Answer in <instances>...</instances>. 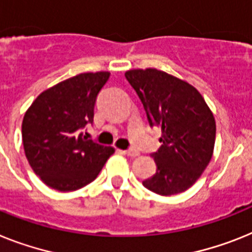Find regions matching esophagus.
Masks as SVG:
<instances>
[{
    "mask_svg": "<svg viewBox=\"0 0 252 252\" xmlns=\"http://www.w3.org/2000/svg\"><path fill=\"white\" fill-rule=\"evenodd\" d=\"M124 152H126V155L130 156V158H136V156L139 155V152L137 151V150H134V149L126 150V151H124Z\"/></svg>",
    "mask_w": 252,
    "mask_h": 252,
    "instance_id": "34e87169",
    "label": "esophagus"
}]
</instances>
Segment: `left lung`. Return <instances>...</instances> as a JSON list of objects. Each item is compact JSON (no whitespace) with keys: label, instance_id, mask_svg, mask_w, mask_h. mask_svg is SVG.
Returning a JSON list of instances; mask_svg holds the SVG:
<instances>
[{"label":"left lung","instance_id":"1","mask_svg":"<svg viewBox=\"0 0 252 252\" xmlns=\"http://www.w3.org/2000/svg\"><path fill=\"white\" fill-rule=\"evenodd\" d=\"M126 78L142 101L150 126H161V146L151 155L158 169L143 186L161 196L185 192L211 160L214 115L193 86L165 71L133 69Z\"/></svg>","mask_w":252,"mask_h":252}]
</instances>
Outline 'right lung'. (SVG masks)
I'll return each mask as SVG.
<instances>
[{
  "instance_id": "obj_1",
  "label": "right lung",
  "mask_w": 252,
  "mask_h": 252,
  "mask_svg": "<svg viewBox=\"0 0 252 252\" xmlns=\"http://www.w3.org/2000/svg\"><path fill=\"white\" fill-rule=\"evenodd\" d=\"M109 77V71H97L69 78L42 92L27 110L22 124L25 156L48 187L61 192L84 187L114 154L113 147L82 132L94 123L97 94Z\"/></svg>"
}]
</instances>
